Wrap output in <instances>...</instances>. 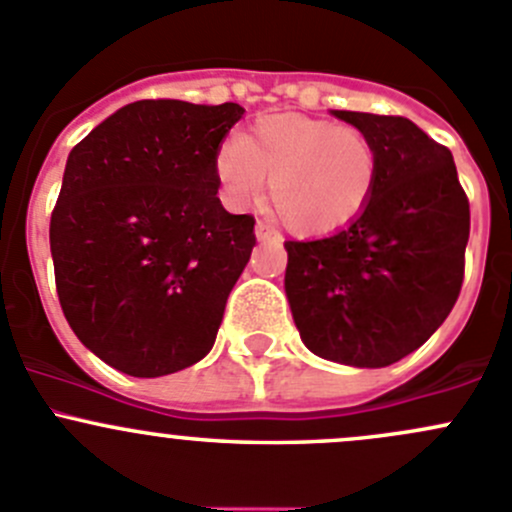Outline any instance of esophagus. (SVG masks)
Instances as JSON below:
<instances>
[{"mask_svg":"<svg viewBox=\"0 0 512 512\" xmlns=\"http://www.w3.org/2000/svg\"><path fill=\"white\" fill-rule=\"evenodd\" d=\"M255 232H257V240H262V242H277V240H282L280 232H277L272 225L262 223V220L255 225Z\"/></svg>","mask_w":512,"mask_h":512,"instance_id":"1","label":"esophagus"}]
</instances>
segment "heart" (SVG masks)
<instances>
[{
  "mask_svg": "<svg viewBox=\"0 0 512 512\" xmlns=\"http://www.w3.org/2000/svg\"><path fill=\"white\" fill-rule=\"evenodd\" d=\"M215 168L237 203L257 200L270 183V205L282 223L307 235H327L364 213L379 160L361 128L272 113L237 143H225Z\"/></svg>",
  "mask_w": 512,
  "mask_h": 512,
  "instance_id": "obj_1",
  "label": "heart"
}]
</instances>
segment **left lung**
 <instances>
[{"instance_id": "8db88e82", "label": "left lung", "mask_w": 512, "mask_h": 512, "mask_svg": "<svg viewBox=\"0 0 512 512\" xmlns=\"http://www.w3.org/2000/svg\"><path fill=\"white\" fill-rule=\"evenodd\" d=\"M376 148L364 213L322 240H287L285 289L309 352L389 366L451 314L466 272L471 205L451 151L404 116L334 111Z\"/></svg>"}]
</instances>
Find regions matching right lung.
<instances>
[{"label": "right lung", "mask_w": 512, "mask_h": 512, "mask_svg": "<svg viewBox=\"0 0 512 512\" xmlns=\"http://www.w3.org/2000/svg\"><path fill=\"white\" fill-rule=\"evenodd\" d=\"M237 103L146 98L69 153L49 225L56 294L84 347L153 379L213 349L255 247V218L218 198L220 141Z\"/></svg>", "instance_id": "right-lung-1"}]
</instances>
